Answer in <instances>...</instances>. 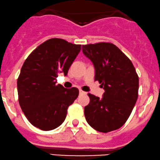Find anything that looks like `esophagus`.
Returning <instances> with one entry per match:
<instances>
[{
    "label": "esophagus",
    "mask_w": 160,
    "mask_h": 160,
    "mask_svg": "<svg viewBox=\"0 0 160 160\" xmlns=\"http://www.w3.org/2000/svg\"><path fill=\"white\" fill-rule=\"evenodd\" d=\"M79 94L80 95H82V94H86V92L83 91L82 90H79Z\"/></svg>",
    "instance_id": "34e87169"
}]
</instances>
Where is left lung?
<instances>
[{
	"instance_id": "obj_1",
	"label": "left lung",
	"mask_w": 160,
	"mask_h": 160,
	"mask_svg": "<svg viewBox=\"0 0 160 160\" xmlns=\"http://www.w3.org/2000/svg\"><path fill=\"white\" fill-rule=\"evenodd\" d=\"M82 51L93 63L95 81L104 89L102 98L88 93L90 101L84 108L87 122L102 133L119 129L129 118L139 95V76L134 66L112 43L82 45Z\"/></svg>"
}]
</instances>
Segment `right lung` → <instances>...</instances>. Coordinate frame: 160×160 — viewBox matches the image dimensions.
<instances>
[{
  "label": "right lung",
  "instance_id": "right-lung-1",
  "mask_svg": "<svg viewBox=\"0 0 160 160\" xmlns=\"http://www.w3.org/2000/svg\"><path fill=\"white\" fill-rule=\"evenodd\" d=\"M62 38H50L26 59L18 78L21 110L28 121L42 131H51L64 122L69 106L78 97V88L56 85L59 72L67 75L81 50Z\"/></svg>",
  "mask_w": 160,
  "mask_h": 160
}]
</instances>
